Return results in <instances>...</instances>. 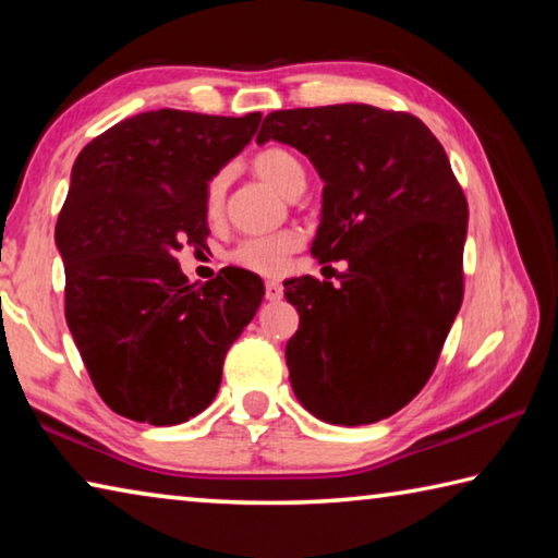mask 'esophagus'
Returning a JSON list of instances; mask_svg holds the SVG:
<instances>
[{
    "mask_svg": "<svg viewBox=\"0 0 558 558\" xmlns=\"http://www.w3.org/2000/svg\"><path fill=\"white\" fill-rule=\"evenodd\" d=\"M280 298H282V286H280V282L268 280V282H266V300L276 302V300H280Z\"/></svg>",
    "mask_w": 558,
    "mask_h": 558,
    "instance_id": "34e87169",
    "label": "esophagus"
}]
</instances>
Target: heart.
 Listing matches in <instances>:
<instances>
[{
    "label": "heart",
    "instance_id": "b5f03b06",
    "mask_svg": "<svg viewBox=\"0 0 558 558\" xmlns=\"http://www.w3.org/2000/svg\"><path fill=\"white\" fill-rule=\"evenodd\" d=\"M253 169L272 184L282 194H292L295 189L305 186V167L300 159L286 147L270 145L258 149L253 155ZM223 194H226V174L216 172L209 184H206V216L209 219H219L223 209ZM302 248V233L295 229H286L268 235H251L235 245L231 253V260L235 266L248 268L260 276H280L288 268L292 253Z\"/></svg>",
    "mask_w": 558,
    "mask_h": 558
}]
</instances>
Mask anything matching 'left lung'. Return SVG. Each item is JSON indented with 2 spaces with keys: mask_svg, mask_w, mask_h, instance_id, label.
Segmentation results:
<instances>
[{
  "mask_svg": "<svg viewBox=\"0 0 558 558\" xmlns=\"http://www.w3.org/2000/svg\"><path fill=\"white\" fill-rule=\"evenodd\" d=\"M258 143L292 145L323 177L313 253L335 282H286L300 327L286 347L298 401L335 426L401 411L426 386L462 305L468 199L423 122L362 102L276 110Z\"/></svg>",
  "mask_w": 558,
  "mask_h": 558,
  "instance_id": "left-lung-1",
  "label": "left lung"
}]
</instances>
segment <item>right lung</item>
Instances as JSON below:
<instances>
[{
	"mask_svg": "<svg viewBox=\"0 0 558 558\" xmlns=\"http://www.w3.org/2000/svg\"><path fill=\"white\" fill-rule=\"evenodd\" d=\"M260 118L140 112L75 159L56 223L65 323L100 399L130 421L177 426L202 413L266 295L243 268L196 288L174 258L182 245H206V184Z\"/></svg>",
	"mask_w": 558,
	"mask_h": 558,
	"instance_id": "1",
	"label": "right lung"
}]
</instances>
